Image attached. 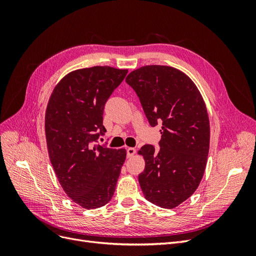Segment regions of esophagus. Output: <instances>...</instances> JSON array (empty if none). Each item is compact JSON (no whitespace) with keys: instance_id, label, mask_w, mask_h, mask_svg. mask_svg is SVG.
<instances>
[{"instance_id":"esophagus-1","label":"esophagus","mask_w":256,"mask_h":256,"mask_svg":"<svg viewBox=\"0 0 256 256\" xmlns=\"http://www.w3.org/2000/svg\"><path fill=\"white\" fill-rule=\"evenodd\" d=\"M136 152V148H134V147H128V148H127V157H128V158L134 157Z\"/></svg>"}]
</instances>
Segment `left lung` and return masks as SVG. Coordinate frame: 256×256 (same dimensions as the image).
Listing matches in <instances>:
<instances>
[{
	"label": "left lung",
	"mask_w": 256,
	"mask_h": 256,
	"mask_svg": "<svg viewBox=\"0 0 256 256\" xmlns=\"http://www.w3.org/2000/svg\"><path fill=\"white\" fill-rule=\"evenodd\" d=\"M126 82L150 126L161 125L160 148L147 144L138 150L145 160L138 175L143 194L159 207H177L194 193L205 172L210 129L203 97L187 74L170 66H143Z\"/></svg>",
	"instance_id": "obj_1"
}]
</instances>
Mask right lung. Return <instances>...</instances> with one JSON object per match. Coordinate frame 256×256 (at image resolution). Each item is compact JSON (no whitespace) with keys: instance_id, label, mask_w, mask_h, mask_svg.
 Here are the masks:
<instances>
[{"instance_id":"1","label":"right lung","mask_w":256,"mask_h":256,"mask_svg":"<svg viewBox=\"0 0 256 256\" xmlns=\"http://www.w3.org/2000/svg\"><path fill=\"white\" fill-rule=\"evenodd\" d=\"M127 69L94 66L66 74L54 88L44 116L49 158L58 180L74 203L95 209L109 203L126 159L124 148L97 144L104 134L106 100Z\"/></svg>"}]
</instances>
